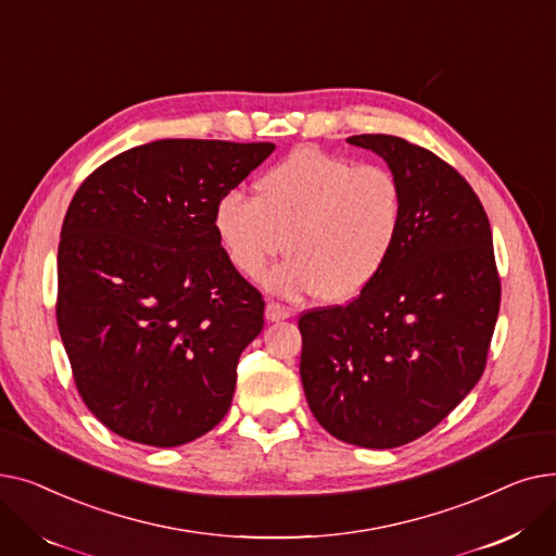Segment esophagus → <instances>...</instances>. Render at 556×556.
Wrapping results in <instances>:
<instances>
[{
    "label": "esophagus",
    "mask_w": 556,
    "mask_h": 556,
    "mask_svg": "<svg viewBox=\"0 0 556 556\" xmlns=\"http://www.w3.org/2000/svg\"><path fill=\"white\" fill-rule=\"evenodd\" d=\"M290 315H293V311H290L288 306L279 304V302H268L266 306V317L270 319V323H279V319H288Z\"/></svg>",
    "instance_id": "34e87169"
}]
</instances>
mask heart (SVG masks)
I'll return each instance as SVG.
<instances>
[{"mask_svg":"<svg viewBox=\"0 0 556 556\" xmlns=\"http://www.w3.org/2000/svg\"><path fill=\"white\" fill-rule=\"evenodd\" d=\"M405 223L399 175L381 164L304 146L256 180V195L227 191L214 210V229L243 277H258L283 252L266 283L295 298L325 302L356 298L394 254Z\"/></svg>","mask_w":556,"mask_h":556,"instance_id":"heart-1","label":"heart"}]
</instances>
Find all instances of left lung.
Masks as SVG:
<instances>
[{
    "mask_svg": "<svg viewBox=\"0 0 556 556\" xmlns=\"http://www.w3.org/2000/svg\"><path fill=\"white\" fill-rule=\"evenodd\" d=\"M405 191L399 245L361 295L300 317V374L311 413L340 442L396 448L469 394L501 311L491 225L442 157L394 135H354Z\"/></svg>",
    "mask_w": 556,
    "mask_h": 556,
    "instance_id": "obj_1",
    "label": "left lung"
}]
</instances>
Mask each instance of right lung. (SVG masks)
<instances>
[{"instance_id":"right-lung-1","label":"right lung","mask_w":556,"mask_h":556,"mask_svg":"<svg viewBox=\"0 0 556 556\" xmlns=\"http://www.w3.org/2000/svg\"><path fill=\"white\" fill-rule=\"evenodd\" d=\"M275 143L160 139L101 164L74 193L58 245L55 319L90 413L170 448L227 415L258 290L214 229L218 200Z\"/></svg>"}]
</instances>
